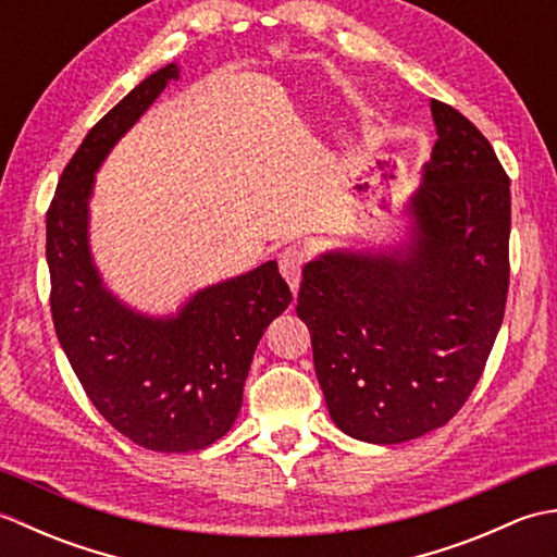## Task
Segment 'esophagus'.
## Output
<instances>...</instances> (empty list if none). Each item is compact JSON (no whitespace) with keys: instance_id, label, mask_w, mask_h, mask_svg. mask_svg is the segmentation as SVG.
Returning <instances> with one entry per match:
<instances>
[{"instance_id":"obj_1","label":"esophagus","mask_w":557,"mask_h":557,"mask_svg":"<svg viewBox=\"0 0 557 557\" xmlns=\"http://www.w3.org/2000/svg\"><path fill=\"white\" fill-rule=\"evenodd\" d=\"M304 263H306V253L299 251L297 246H289V248H285V251L280 253V272H282V277L289 282V287H292L294 294L299 292Z\"/></svg>"}]
</instances>
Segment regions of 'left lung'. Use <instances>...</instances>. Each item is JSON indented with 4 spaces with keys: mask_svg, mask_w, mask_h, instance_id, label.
<instances>
[{
    "mask_svg": "<svg viewBox=\"0 0 557 557\" xmlns=\"http://www.w3.org/2000/svg\"><path fill=\"white\" fill-rule=\"evenodd\" d=\"M437 140L395 251H333L304 268L297 313L330 417L395 445L441 429L486 369L510 287V176L488 138L431 100Z\"/></svg>",
    "mask_w": 557,
    "mask_h": 557,
    "instance_id": "8db88e82",
    "label": "left lung"
}]
</instances>
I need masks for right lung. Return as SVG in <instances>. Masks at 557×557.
Returning <instances> with one entry per match:
<instances>
[{"mask_svg": "<svg viewBox=\"0 0 557 557\" xmlns=\"http://www.w3.org/2000/svg\"><path fill=\"white\" fill-rule=\"evenodd\" d=\"M176 78V64L156 71L90 128L47 210L59 345L104 421L156 453L203 449L232 429L258 342L292 301L275 260L196 292L174 318L140 315L102 287L88 251L92 174Z\"/></svg>", "mask_w": 557, "mask_h": 557, "instance_id": "obj_1", "label": "right lung"}]
</instances>
